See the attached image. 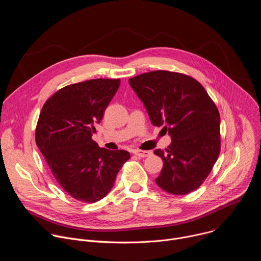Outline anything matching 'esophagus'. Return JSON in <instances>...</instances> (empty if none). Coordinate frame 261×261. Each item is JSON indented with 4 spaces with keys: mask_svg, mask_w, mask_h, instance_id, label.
<instances>
[{
    "mask_svg": "<svg viewBox=\"0 0 261 261\" xmlns=\"http://www.w3.org/2000/svg\"><path fill=\"white\" fill-rule=\"evenodd\" d=\"M133 153H134V155H136L139 158H144V157H148L150 155H152L151 151H142V150H134Z\"/></svg>",
    "mask_w": 261,
    "mask_h": 261,
    "instance_id": "obj_1",
    "label": "esophagus"
}]
</instances>
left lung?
<instances>
[{"label": "left lung", "instance_id": "8db88e82", "mask_svg": "<svg viewBox=\"0 0 261 261\" xmlns=\"http://www.w3.org/2000/svg\"><path fill=\"white\" fill-rule=\"evenodd\" d=\"M154 126L168 132L171 143L154 154L163 161L156 184L182 195L196 190L220 154V115L194 79L170 71H152L129 80Z\"/></svg>", "mask_w": 261, "mask_h": 261}]
</instances>
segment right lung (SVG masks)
<instances>
[{
    "instance_id": "1",
    "label": "right lung",
    "mask_w": 261,
    "mask_h": 261,
    "mask_svg": "<svg viewBox=\"0 0 261 261\" xmlns=\"http://www.w3.org/2000/svg\"><path fill=\"white\" fill-rule=\"evenodd\" d=\"M120 84L98 79L67 86L44 103L37 123L36 144L53 175L80 201L105 197L130 158L127 151L99 147L92 139Z\"/></svg>"
}]
</instances>
